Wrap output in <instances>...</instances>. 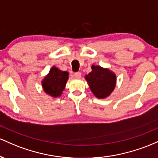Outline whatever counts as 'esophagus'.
Instances as JSON below:
<instances>
[{
    "label": "esophagus",
    "mask_w": 158,
    "mask_h": 158,
    "mask_svg": "<svg viewBox=\"0 0 158 158\" xmlns=\"http://www.w3.org/2000/svg\"><path fill=\"white\" fill-rule=\"evenodd\" d=\"M74 77H75L76 78L80 79L81 77V73L80 72H75V73H74Z\"/></svg>",
    "instance_id": "34e87169"
}]
</instances>
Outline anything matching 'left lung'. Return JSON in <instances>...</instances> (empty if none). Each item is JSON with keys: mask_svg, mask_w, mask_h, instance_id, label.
I'll return each mask as SVG.
<instances>
[{"mask_svg": "<svg viewBox=\"0 0 158 158\" xmlns=\"http://www.w3.org/2000/svg\"><path fill=\"white\" fill-rule=\"evenodd\" d=\"M90 89L97 98L109 96L116 86V74L107 69L92 65V72L85 76Z\"/></svg>", "mask_w": 158, "mask_h": 158, "instance_id": "1", "label": "left lung"}]
</instances>
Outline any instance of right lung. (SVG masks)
<instances>
[{
  "label": "right lung",
  "instance_id": "obj_1",
  "mask_svg": "<svg viewBox=\"0 0 158 158\" xmlns=\"http://www.w3.org/2000/svg\"><path fill=\"white\" fill-rule=\"evenodd\" d=\"M68 79V72H63L53 66L48 74L42 81V87L45 93L56 98L62 94Z\"/></svg>",
  "mask_w": 158,
  "mask_h": 158
}]
</instances>
